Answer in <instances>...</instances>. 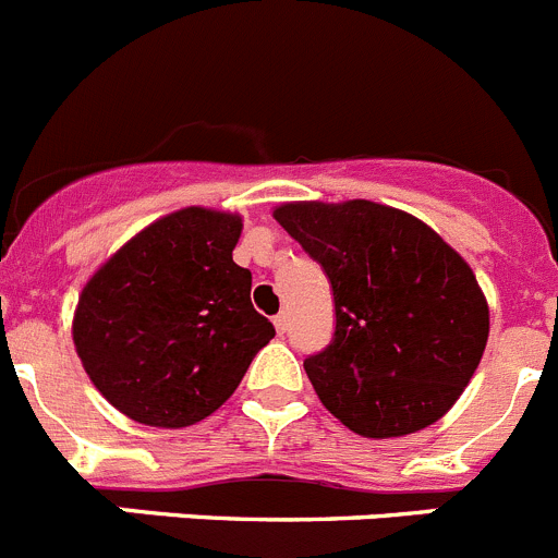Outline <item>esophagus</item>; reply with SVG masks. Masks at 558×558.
I'll use <instances>...</instances> for the list:
<instances>
[{"label": "esophagus", "mask_w": 558, "mask_h": 558, "mask_svg": "<svg viewBox=\"0 0 558 558\" xmlns=\"http://www.w3.org/2000/svg\"><path fill=\"white\" fill-rule=\"evenodd\" d=\"M274 326H276V331H279V335H284V331H288V326H290L288 313H279V315H276Z\"/></svg>", "instance_id": "34e87169"}]
</instances>
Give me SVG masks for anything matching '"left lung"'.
Masks as SVG:
<instances>
[{
	"label": "left lung",
	"mask_w": 558,
	"mask_h": 558,
	"mask_svg": "<svg viewBox=\"0 0 558 558\" xmlns=\"http://www.w3.org/2000/svg\"><path fill=\"white\" fill-rule=\"evenodd\" d=\"M329 276L335 337L304 371L351 432L403 437L446 415L473 379L489 310L470 265L415 216L385 204L274 209Z\"/></svg>",
	"instance_id": "obj_1"
}]
</instances>
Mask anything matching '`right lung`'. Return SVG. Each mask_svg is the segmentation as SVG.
Instances as JSON below:
<instances>
[{"label": "right lung", "mask_w": 558, "mask_h": 558, "mask_svg": "<svg viewBox=\"0 0 558 558\" xmlns=\"http://www.w3.org/2000/svg\"><path fill=\"white\" fill-rule=\"evenodd\" d=\"M243 221L185 207L112 254L85 284L74 345L96 390L146 426L213 415L276 335L232 259Z\"/></svg>", "instance_id": "1"}]
</instances>
